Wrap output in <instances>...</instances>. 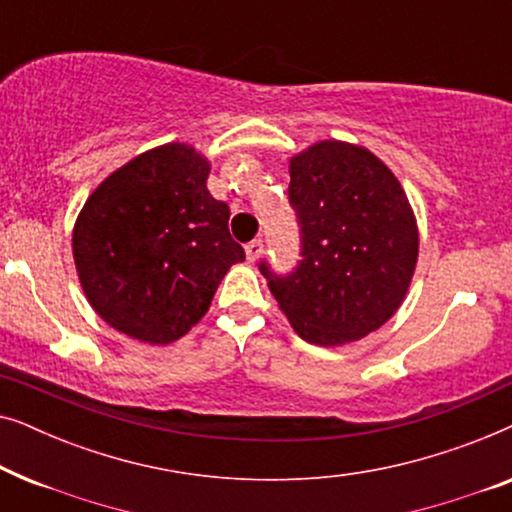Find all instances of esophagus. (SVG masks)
<instances>
[{
  "label": "esophagus",
  "mask_w": 512,
  "mask_h": 512,
  "mask_svg": "<svg viewBox=\"0 0 512 512\" xmlns=\"http://www.w3.org/2000/svg\"><path fill=\"white\" fill-rule=\"evenodd\" d=\"M244 251H247L249 261H256V258L263 254V240H261V237H258V240L247 242V247H244Z\"/></svg>",
  "instance_id": "esophagus-1"
}]
</instances>
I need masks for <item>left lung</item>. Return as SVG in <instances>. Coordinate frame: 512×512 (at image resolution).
I'll return each mask as SVG.
<instances>
[{
  "label": "left lung",
  "instance_id": "1",
  "mask_svg": "<svg viewBox=\"0 0 512 512\" xmlns=\"http://www.w3.org/2000/svg\"><path fill=\"white\" fill-rule=\"evenodd\" d=\"M289 205L300 230L291 272L258 263L300 338L333 347L377 331L403 303L419 237L410 202L387 165L345 142L291 158Z\"/></svg>",
  "mask_w": 512,
  "mask_h": 512
}]
</instances>
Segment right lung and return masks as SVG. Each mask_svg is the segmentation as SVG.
<instances>
[{
    "instance_id": "add662e5",
    "label": "right lung",
    "mask_w": 512,
    "mask_h": 512,
    "mask_svg": "<svg viewBox=\"0 0 512 512\" xmlns=\"http://www.w3.org/2000/svg\"><path fill=\"white\" fill-rule=\"evenodd\" d=\"M209 163L186 144L146 151L90 195L74 261L95 312L130 338L167 345L205 317L223 275L244 261Z\"/></svg>"
}]
</instances>
